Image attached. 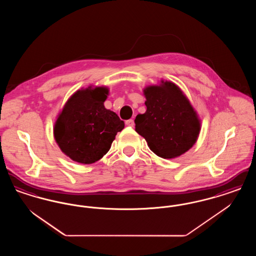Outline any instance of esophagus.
<instances>
[{"mask_svg": "<svg viewBox=\"0 0 256 256\" xmlns=\"http://www.w3.org/2000/svg\"><path fill=\"white\" fill-rule=\"evenodd\" d=\"M126 124L128 126H134V121L132 119H130V120L126 121Z\"/></svg>", "mask_w": 256, "mask_h": 256, "instance_id": "esophagus-1", "label": "esophagus"}]
</instances>
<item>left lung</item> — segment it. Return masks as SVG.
<instances>
[{"mask_svg": "<svg viewBox=\"0 0 256 256\" xmlns=\"http://www.w3.org/2000/svg\"><path fill=\"white\" fill-rule=\"evenodd\" d=\"M146 110L134 120L135 132L160 158H174L195 144L200 132L198 114L178 86L161 80L144 89Z\"/></svg>", "mask_w": 256, "mask_h": 256, "instance_id": "1", "label": "left lung"}]
</instances>
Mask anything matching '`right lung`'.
Segmentation results:
<instances>
[{
	"label": "right lung",
	"mask_w": 256,
	"mask_h": 256,
	"mask_svg": "<svg viewBox=\"0 0 256 256\" xmlns=\"http://www.w3.org/2000/svg\"><path fill=\"white\" fill-rule=\"evenodd\" d=\"M108 95V88L102 86L78 90L56 119L54 139L62 152L76 162L91 164L100 160L124 128L118 115L104 108Z\"/></svg>",
	"instance_id": "1"
}]
</instances>
